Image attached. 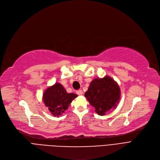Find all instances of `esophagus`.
Segmentation results:
<instances>
[{"label":"esophagus","mask_w":160,"mask_h":160,"mask_svg":"<svg viewBox=\"0 0 160 160\" xmlns=\"http://www.w3.org/2000/svg\"><path fill=\"white\" fill-rule=\"evenodd\" d=\"M76 93H77L78 95H82L83 94V91H82V90L79 89V90H77V91H76Z\"/></svg>","instance_id":"1"}]
</instances>
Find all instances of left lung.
I'll return each instance as SVG.
<instances>
[{
    "label": "left lung",
    "mask_w": 160,
    "mask_h": 160,
    "mask_svg": "<svg viewBox=\"0 0 160 160\" xmlns=\"http://www.w3.org/2000/svg\"><path fill=\"white\" fill-rule=\"evenodd\" d=\"M85 97L90 104L95 108L99 115H104L117 107L121 90L117 83L108 76L102 78H95L90 83Z\"/></svg>",
    "instance_id": "1"
}]
</instances>
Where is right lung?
<instances>
[{
  "label": "right lung",
  "mask_w": 160,
  "mask_h": 160,
  "mask_svg": "<svg viewBox=\"0 0 160 160\" xmlns=\"http://www.w3.org/2000/svg\"><path fill=\"white\" fill-rule=\"evenodd\" d=\"M78 95L67 93L60 83L48 88L43 95V101L54 116H60L68 109L72 100Z\"/></svg>",
  "instance_id": "obj_1"
}]
</instances>
